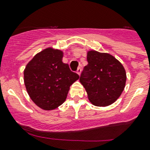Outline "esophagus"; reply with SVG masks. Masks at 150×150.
<instances>
[{
    "instance_id": "34e87169",
    "label": "esophagus",
    "mask_w": 150,
    "mask_h": 150,
    "mask_svg": "<svg viewBox=\"0 0 150 150\" xmlns=\"http://www.w3.org/2000/svg\"><path fill=\"white\" fill-rule=\"evenodd\" d=\"M81 72H82V68H78V69H77V74L79 75H81Z\"/></svg>"
}]
</instances>
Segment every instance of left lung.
<instances>
[{
    "instance_id": "1",
    "label": "left lung",
    "mask_w": 150,
    "mask_h": 150,
    "mask_svg": "<svg viewBox=\"0 0 150 150\" xmlns=\"http://www.w3.org/2000/svg\"><path fill=\"white\" fill-rule=\"evenodd\" d=\"M87 61L79 80L89 100L98 107L112 104L125 86L126 72L123 65L110 54L96 50L87 52Z\"/></svg>"
}]
</instances>
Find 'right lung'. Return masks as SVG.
<instances>
[{
	"label": "right lung",
	"instance_id": "add662e5",
	"mask_svg": "<svg viewBox=\"0 0 150 150\" xmlns=\"http://www.w3.org/2000/svg\"><path fill=\"white\" fill-rule=\"evenodd\" d=\"M63 52L52 47L33 57L24 70V82L31 100L41 109H56L67 98L79 75L62 62Z\"/></svg>",
	"mask_w": 150,
	"mask_h": 150
}]
</instances>
